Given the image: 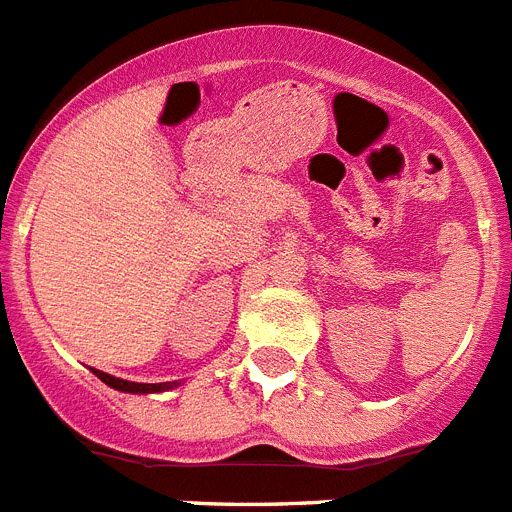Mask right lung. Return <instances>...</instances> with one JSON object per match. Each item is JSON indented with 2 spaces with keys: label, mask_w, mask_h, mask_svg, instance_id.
<instances>
[{
  "label": "right lung",
  "mask_w": 512,
  "mask_h": 512,
  "mask_svg": "<svg viewBox=\"0 0 512 512\" xmlns=\"http://www.w3.org/2000/svg\"><path fill=\"white\" fill-rule=\"evenodd\" d=\"M99 379H102L107 387L117 392H130V395H153V392H169L174 387H179L182 382H161V384H143V382H128V379H120V377H112L107 372H99V369H92Z\"/></svg>",
  "instance_id": "obj_1"
}]
</instances>
